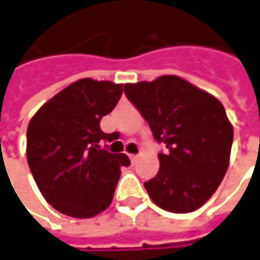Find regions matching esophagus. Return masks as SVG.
Segmentation results:
<instances>
[{
	"label": "esophagus",
	"mask_w": 260,
	"mask_h": 260,
	"mask_svg": "<svg viewBox=\"0 0 260 260\" xmlns=\"http://www.w3.org/2000/svg\"><path fill=\"white\" fill-rule=\"evenodd\" d=\"M129 159L132 161V165H135L136 160H138V155H129Z\"/></svg>",
	"instance_id": "1"
}]
</instances>
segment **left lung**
Returning <instances> with one entry per match:
<instances>
[{
	"instance_id": "left-lung-1",
	"label": "left lung",
	"mask_w": 260,
	"mask_h": 260,
	"mask_svg": "<svg viewBox=\"0 0 260 260\" xmlns=\"http://www.w3.org/2000/svg\"><path fill=\"white\" fill-rule=\"evenodd\" d=\"M125 94L168 148L157 174L143 183L152 201L176 214L200 208L230 165L234 129L222 104L177 76L125 84Z\"/></svg>"
}]
</instances>
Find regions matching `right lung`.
<instances>
[{"label": "right lung", "mask_w": 260, "mask_h": 260, "mask_svg": "<svg viewBox=\"0 0 260 260\" xmlns=\"http://www.w3.org/2000/svg\"><path fill=\"white\" fill-rule=\"evenodd\" d=\"M122 84L81 79L50 99L30 119L26 157L42 196L54 210L90 218L111 204L121 176L129 166L124 153L100 148L114 134L100 128L122 95Z\"/></svg>", "instance_id": "obj_1"}]
</instances>
